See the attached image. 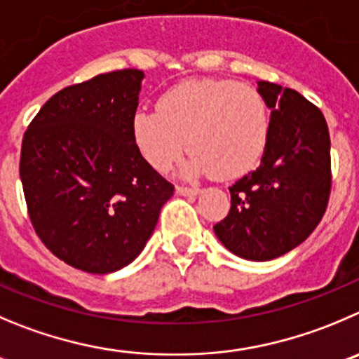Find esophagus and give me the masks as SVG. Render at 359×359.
Here are the masks:
<instances>
[{
    "label": "esophagus",
    "mask_w": 359,
    "mask_h": 359,
    "mask_svg": "<svg viewBox=\"0 0 359 359\" xmlns=\"http://www.w3.org/2000/svg\"><path fill=\"white\" fill-rule=\"evenodd\" d=\"M199 192H201L199 189H189V187H176L177 196H183V197H196V196H199Z\"/></svg>",
    "instance_id": "1"
}]
</instances>
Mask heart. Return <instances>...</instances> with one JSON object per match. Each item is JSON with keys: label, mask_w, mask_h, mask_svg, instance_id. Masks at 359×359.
<instances>
[{"label": "heart", "mask_w": 359, "mask_h": 359, "mask_svg": "<svg viewBox=\"0 0 359 359\" xmlns=\"http://www.w3.org/2000/svg\"><path fill=\"white\" fill-rule=\"evenodd\" d=\"M156 107L132 118L135 146L155 169H169L189 146L192 155L183 163L185 176L234 180L264 155L269 109L254 86L189 79L167 90Z\"/></svg>", "instance_id": "obj_1"}]
</instances>
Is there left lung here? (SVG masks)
I'll list each match as a JSON object with an SVG mask.
<instances>
[{"label": "left lung", "mask_w": 359, "mask_h": 359, "mask_svg": "<svg viewBox=\"0 0 359 359\" xmlns=\"http://www.w3.org/2000/svg\"><path fill=\"white\" fill-rule=\"evenodd\" d=\"M269 137L255 170L238 180L231 210L213 227L220 243L248 261H271L302 245L323 218L331 189L330 134L323 112L291 88L257 81Z\"/></svg>", "instance_id": "8db88e82"}]
</instances>
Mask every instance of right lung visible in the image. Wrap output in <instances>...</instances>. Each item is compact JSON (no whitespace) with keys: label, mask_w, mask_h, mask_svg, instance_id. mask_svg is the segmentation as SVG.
Segmentation results:
<instances>
[{"label":"right lung","mask_w":359,"mask_h":359,"mask_svg":"<svg viewBox=\"0 0 359 359\" xmlns=\"http://www.w3.org/2000/svg\"><path fill=\"white\" fill-rule=\"evenodd\" d=\"M142 79L126 68L65 88L24 134L19 170L33 227L56 257L86 273L130 264L174 194L132 135Z\"/></svg>","instance_id":"add662e5"}]
</instances>
